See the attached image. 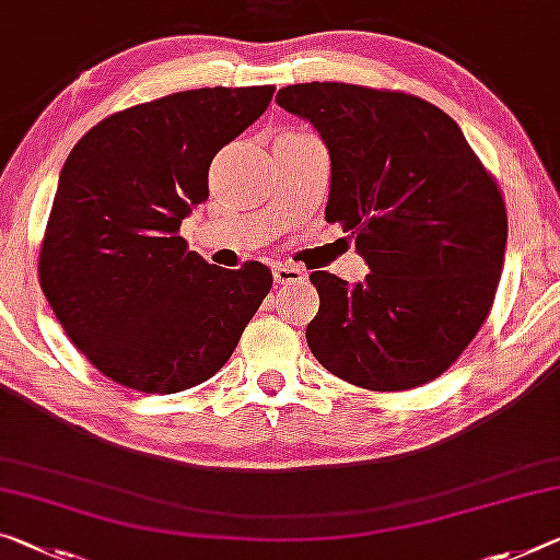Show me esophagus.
I'll use <instances>...</instances> for the list:
<instances>
[{"label": "esophagus", "mask_w": 560, "mask_h": 560, "mask_svg": "<svg viewBox=\"0 0 560 560\" xmlns=\"http://www.w3.org/2000/svg\"><path fill=\"white\" fill-rule=\"evenodd\" d=\"M272 278L280 285H300V282L307 280V270L298 268V265H275Z\"/></svg>", "instance_id": "esophagus-1"}]
</instances>
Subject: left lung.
<instances>
[{
  "label": "left lung",
  "instance_id": "8db88e82",
  "mask_svg": "<svg viewBox=\"0 0 560 560\" xmlns=\"http://www.w3.org/2000/svg\"><path fill=\"white\" fill-rule=\"evenodd\" d=\"M278 105L330 154L325 220L352 232L363 282L310 275L320 310L305 338L325 370L408 390L448 370L493 305L509 220L460 127L430 102L342 82L290 84Z\"/></svg>",
  "mask_w": 560,
  "mask_h": 560
}]
</instances>
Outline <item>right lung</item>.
<instances>
[{
  "mask_svg": "<svg viewBox=\"0 0 560 560\" xmlns=\"http://www.w3.org/2000/svg\"><path fill=\"white\" fill-rule=\"evenodd\" d=\"M275 88H202L117 112L74 144L51 202L39 282L70 340L109 381L195 388L228 363L272 288L262 262L222 270L179 225L208 200L210 162Z\"/></svg>",
  "mask_w": 560,
  "mask_h": 560,
  "instance_id": "1",
  "label": "right lung"
}]
</instances>
